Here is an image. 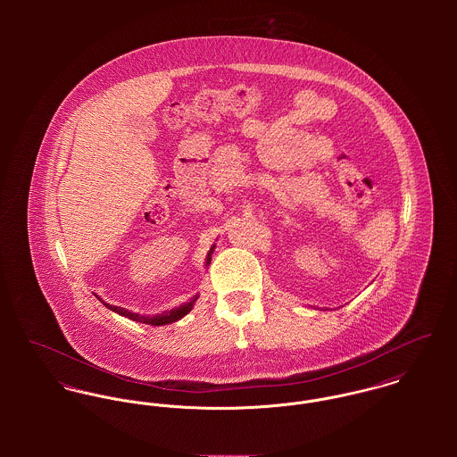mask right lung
Segmentation results:
<instances>
[{
    "instance_id": "1",
    "label": "right lung",
    "mask_w": 457,
    "mask_h": 457,
    "mask_svg": "<svg viewBox=\"0 0 457 457\" xmlns=\"http://www.w3.org/2000/svg\"><path fill=\"white\" fill-rule=\"evenodd\" d=\"M212 252H214V245H212V246H211V250L207 252V257H205V267L211 263ZM95 295H96V294H95ZM96 299H98L105 308H109L111 312L118 313V315H121V317H127V319H130L133 322L158 327L167 326V324H172V322H178V320H181L183 317H187V315L192 312V308L195 306V301L198 299V294H195L188 303H185V304H181V306H178V308H172V310H169V312H162V313H158V315H138V313H133V312L127 310V308L109 304V303H105L104 299H100L98 295H96Z\"/></svg>"
}]
</instances>
